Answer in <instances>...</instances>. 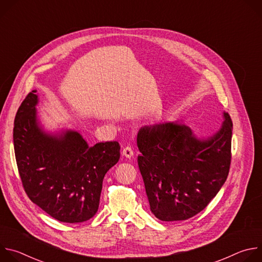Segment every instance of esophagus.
Returning a JSON list of instances; mask_svg holds the SVG:
<instances>
[{"label":"esophagus","mask_w":262,"mask_h":262,"mask_svg":"<svg viewBox=\"0 0 262 262\" xmlns=\"http://www.w3.org/2000/svg\"><path fill=\"white\" fill-rule=\"evenodd\" d=\"M122 155H123L125 158H128V159L133 158V156H134L133 148H132V147H129V146H127V147L123 148V150H122Z\"/></svg>","instance_id":"esophagus-1"}]
</instances>
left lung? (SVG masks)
<instances>
[{"label":"left lung","mask_w":262,"mask_h":262,"mask_svg":"<svg viewBox=\"0 0 262 262\" xmlns=\"http://www.w3.org/2000/svg\"><path fill=\"white\" fill-rule=\"evenodd\" d=\"M222 127L201 140L178 121L140 128L138 165L151 212L161 221L188 220L215 197L231 164L232 121L224 112Z\"/></svg>","instance_id":"obj_1"}]
</instances>
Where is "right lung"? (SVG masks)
Wrapping results in <instances>:
<instances>
[{
    "label": "right lung",
    "instance_id": "right-lung-1",
    "mask_svg": "<svg viewBox=\"0 0 262 262\" xmlns=\"http://www.w3.org/2000/svg\"><path fill=\"white\" fill-rule=\"evenodd\" d=\"M36 90L30 92L14 120L13 144L26 194L52 217L82 223L98 210L102 180L120 158L118 142L88 146L73 130L47 134L37 119Z\"/></svg>",
    "mask_w": 262,
    "mask_h": 262
}]
</instances>
